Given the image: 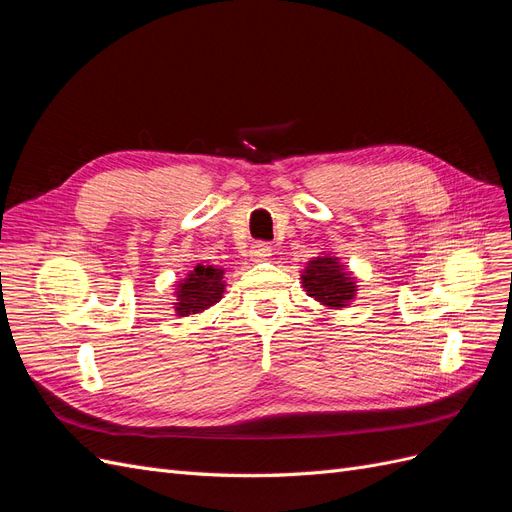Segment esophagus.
I'll return each mask as SVG.
<instances>
[{
	"label": "esophagus",
	"mask_w": 512,
	"mask_h": 512,
	"mask_svg": "<svg viewBox=\"0 0 512 512\" xmlns=\"http://www.w3.org/2000/svg\"><path fill=\"white\" fill-rule=\"evenodd\" d=\"M271 245L269 243H265V241H256L254 245H252V250H250V256H252V260H256V262H262V260H267L269 256H271Z\"/></svg>",
	"instance_id": "obj_1"
}]
</instances>
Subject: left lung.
<instances>
[{"mask_svg": "<svg viewBox=\"0 0 512 512\" xmlns=\"http://www.w3.org/2000/svg\"><path fill=\"white\" fill-rule=\"evenodd\" d=\"M344 265H339L337 258L324 256L307 262V269L301 275L303 288L309 297H314L322 305L329 307H344L350 299H354V280L342 271Z\"/></svg>", "mask_w": 512, "mask_h": 512, "instance_id": "obj_1", "label": "left lung"}]
</instances>
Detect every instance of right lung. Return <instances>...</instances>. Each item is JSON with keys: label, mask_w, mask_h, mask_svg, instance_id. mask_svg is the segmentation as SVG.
<instances>
[{"label": "right lung", "mask_w": 512, "mask_h": 512, "mask_svg": "<svg viewBox=\"0 0 512 512\" xmlns=\"http://www.w3.org/2000/svg\"><path fill=\"white\" fill-rule=\"evenodd\" d=\"M224 271L215 267L198 265L177 290V314L188 316L198 314L222 299L224 292Z\"/></svg>", "instance_id": "1"}]
</instances>
